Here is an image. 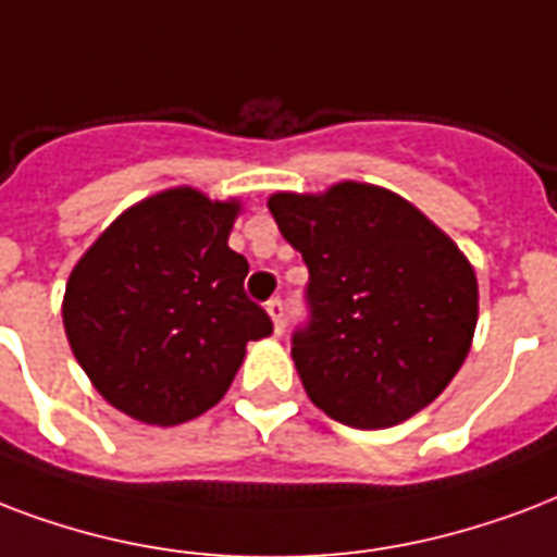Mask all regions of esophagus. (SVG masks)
<instances>
[{
    "label": "esophagus",
    "instance_id": "obj_1",
    "mask_svg": "<svg viewBox=\"0 0 557 557\" xmlns=\"http://www.w3.org/2000/svg\"><path fill=\"white\" fill-rule=\"evenodd\" d=\"M265 309H269L271 321H274V333H283V326H286V318H283V300L280 297H271L269 304H265Z\"/></svg>",
    "mask_w": 557,
    "mask_h": 557
}]
</instances>
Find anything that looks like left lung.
I'll return each mask as SVG.
<instances>
[{
  "instance_id": "left-lung-1",
  "label": "left lung",
  "mask_w": 557,
  "mask_h": 557,
  "mask_svg": "<svg viewBox=\"0 0 557 557\" xmlns=\"http://www.w3.org/2000/svg\"><path fill=\"white\" fill-rule=\"evenodd\" d=\"M269 210L309 269V318L292 335L309 400L356 430H385L430 406L476 330L465 253L400 195L371 184L277 193Z\"/></svg>"
}]
</instances>
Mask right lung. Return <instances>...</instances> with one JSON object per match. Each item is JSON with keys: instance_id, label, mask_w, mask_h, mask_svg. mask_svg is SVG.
I'll use <instances>...</instances> for the list:
<instances>
[{"instance_id": "obj_1", "label": "right lung", "mask_w": 557, "mask_h": 557, "mask_svg": "<svg viewBox=\"0 0 557 557\" xmlns=\"http://www.w3.org/2000/svg\"><path fill=\"white\" fill-rule=\"evenodd\" d=\"M236 201L165 189L122 212L72 269L63 326L96 392L131 418L175 426L222 400L245 345L271 335L227 248Z\"/></svg>"}]
</instances>
